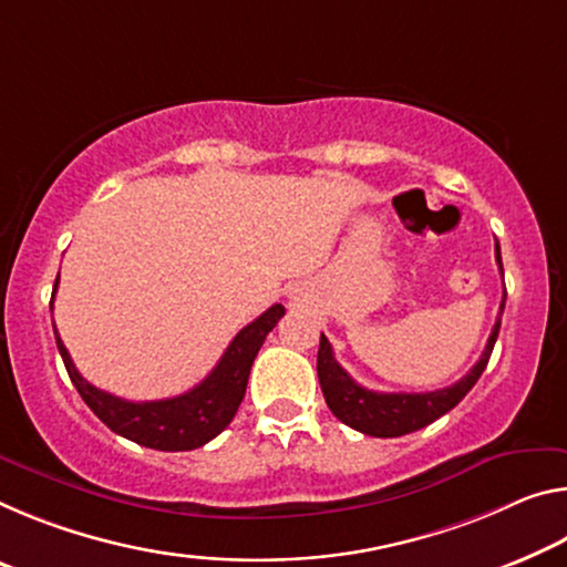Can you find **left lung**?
I'll use <instances>...</instances> for the list:
<instances>
[{"mask_svg": "<svg viewBox=\"0 0 567 567\" xmlns=\"http://www.w3.org/2000/svg\"><path fill=\"white\" fill-rule=\"evenodd\" d=\"M494 257H497V265L502 272L499 245L494 247ZM502 277H505V272H502ZM505 300H507V292L502 295L499 316L505 312ZM499 316L492 328L487 348H484L482 358L474 363L472 371L454 385H446V389L429 391V393H379V391L363 389V385H358L353 379H350V375L343 371V365L336 361L328 338L320 332L318 379H320V389H322V396H326L328 409L336 413V419L343 421L346 426L361 431V434H368V436H379V439L403 436V434H411V431L429 426L431 421H436L439 416H444L446 411H452L456 403L472 391V385L480 381V375L489 363L492 348L497 343L499 322H502Z\"/></svg>", "mask_w": 567, "mask_h": 567, "instance_id": "8db88e82", "label": "left lung"}]
</instances>
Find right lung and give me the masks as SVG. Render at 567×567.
<instances>
[{
	"label": "right lung",
	"instance_id": "add662e5",
	"mask_svg": "<svg viewBox=\"0 0 567 567\" xmlns=\"http://www.w3.org/2000/svg\"><path fill=\"white\" fill-rule=\"evenodd\" d=\"M55 290H52V300H55ZM282 316V305H272L255 322H249L247 328L237 332L235 340H231L229 348L219 358L217 368L199 385H194L192 391L182 393V396L161 401H125L113 396V393L95 389L93 383H87L78 373L73 358H70L65 343L58 336V328L55 340L70 381H73L90 411L107 429L141 446L158 449V452H192V449L212 442L235 419L239 403L245 399L251 363H255L267 332L277 326V320Z\"/></svg>",
	"mask_w": 567,
	"mask_h": 567
}]
</instances>
